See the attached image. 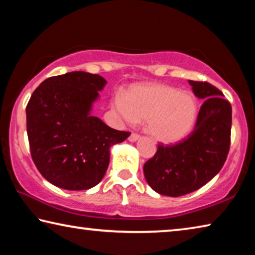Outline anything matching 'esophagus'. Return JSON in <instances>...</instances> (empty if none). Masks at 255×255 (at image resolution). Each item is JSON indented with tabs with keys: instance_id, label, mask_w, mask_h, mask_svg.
I'll list each match as a JSON object with an SVG mask.
<instances>
[{
	"instance_id": "obj_1",
	"label": "esophagus",
	"mask_w": 255,
	"mask_h": 255,
	"mask_svg": "<svg viewBox=\"0 0 255 255\" xmlns=\"http://www.w3.org/2000/svg\"><path fill=\"white\" fill-rule=\"evenodd\" d=\"M140 138V136L138 135V133H136V132H131L130 133V136H129V141H131V143H133V141H137L138 139H139Z\"/></svg>"
}]
</instances>
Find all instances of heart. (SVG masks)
Masks as SVG:
<instances>
[{"label":"heart","instance_id":"b5f03b06","mask_svg":"<svg viewBox=\"0 0 255 255\" xmlns=\"http://www.w3.org/2000/svg\"><path fill=\"white\" fill-rule=\"evenodd\" d=\"M111 105L126 123L146 120L149 135L165 144L176 143L187 136L198 116V103L191 93L161 83L131 86L126 98L116 93Z\"/></svg>","mask_w":255,"mask_h":255}]
</instances>
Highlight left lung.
Listing matches in <instances>:
<instances>
[{"label": "left lung", "instance_id": "left-lung-1", "mask_svg": "<svg viewBox=\"0 0 255 255\" xmlns=\"http://www.w3.org/2000/svg\"><path fill=\"white\" fill-rule=\"evenodd\" d=\"M205 102L190 135L174 145H158L144 164L145 179L159 195L180 197L196 191L222 170L231 146L232 106L208 82L189 81Z\"/></svg>", "mask_w": 255, "mask_h": 255}]
</instances>
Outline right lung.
<instances>
[{
  "instance_id": "right-lung-1",
  "label": "right lung",
  "mask_w": 255,
  "mask_h": 255,
  "mask_svg": "<svg viewBox=\"0 0 255 255\" xmlns=\"http://www.w3.org/2000/svg\"><path fill=\"white\" fill-rule=\"evenodd\" d=\"M107 81L82 71L45 80L28 102L27 132L38 171L66 190L93 188L106 174L110 147L129 137L91 115Z\"/></svg>"
}]
</instances>
